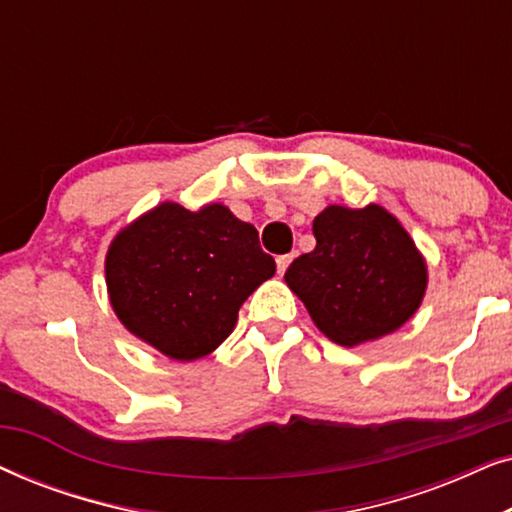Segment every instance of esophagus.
<instances>
[{"label":"esophagus","instance_id":"34e87169","mask_svg":"<svg viewBox=\"0 0 512 512\" xmlns=\"http://www.w3.org/2000/svg\"><path fill=\"white\" fill-rule=\"evenodd\" d=\"M293 261V254H284V256H277V272L279 275H284L286 268H289Z\"/></svg>","mask_w":512,"mask_h":512}]
</instances>
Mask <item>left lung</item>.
<instances>
[{
    "instance_id": "8db88e82",
    "label": "left lung",
    "mask_w": 512,
    "mask_h": 512,
    "mask_svg": "<svg viewBox=\"0 0 512 512\" xmlns=\"http://www.w3.org/2000/svg\"><path fill=\"white\" fill-rule=\"evenodd\" d=\"M317 247L286 270L321 333L342 347L394 333L422 303L426 265L405 228L380 205H331L312 223Z\"/></svg>"
}]
</instances>
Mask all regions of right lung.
I'll return each mask as SVG.
<instances>
[{
    "label": "right lung",
    "instance_id": "1",
    "mask_svg": "<svg viewBox=\"0 0 512 512\" xmlns=\"http://www.w3.org/2000/svg\"><path fill=\"white\" fill-rule=\"evenodd\" d=\"M104 270L123 326L170 359L193 361L233 333L244 300L275 275V258L228 207L163 202L116 235Z\"/></svg>",
    "mask_w": 512,
    "mask_h": 512
}]
</instances>
